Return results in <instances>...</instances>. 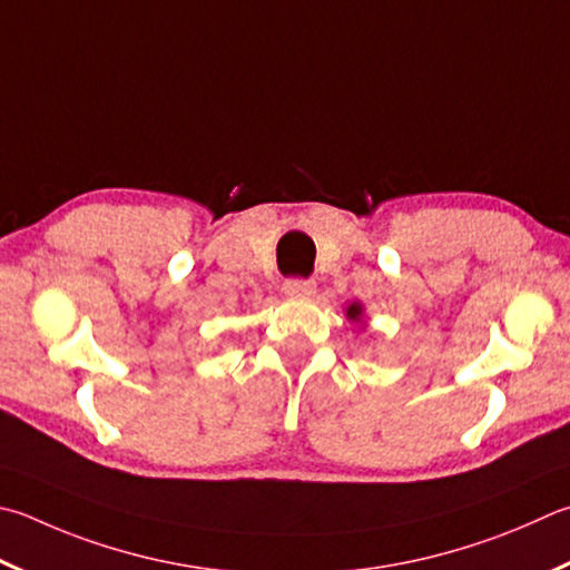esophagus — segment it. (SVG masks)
<instances>
[{
    "mask_svg": "<svg viewBox=\"0 0 570 570\" xmlns=\"http://www.w3.org/2000/svg\"><path fill=\"white\" fill-rule=\"evenodd\" d=\"M284 292L294 298H308L316 292V284L312 278H288L284 284Z\"/></svg>",
    "mask_w": 570,
    "mask_h": 570,
    "instance_id": "esophagus-1",
    "label": "esophagus"
}]
</instances>
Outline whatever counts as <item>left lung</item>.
<instances>
[{
    "instance_id": "left-lung-1",
    "label": "left lung",
    "mask_w": 570,
    "mask_h": 570,
    "mask_svg": "<svg viewBox=\"0 0 570 570\" xmlns=\"http://www.w3.org/2000/svg\"><path fill=\"white\" fill-rule=\"evenodd\" d=\"M346 318L348 321H356V324H358V321L361 318H364V306H361V304H351V306H346Z\"/></svg>"
}]
</instances>
